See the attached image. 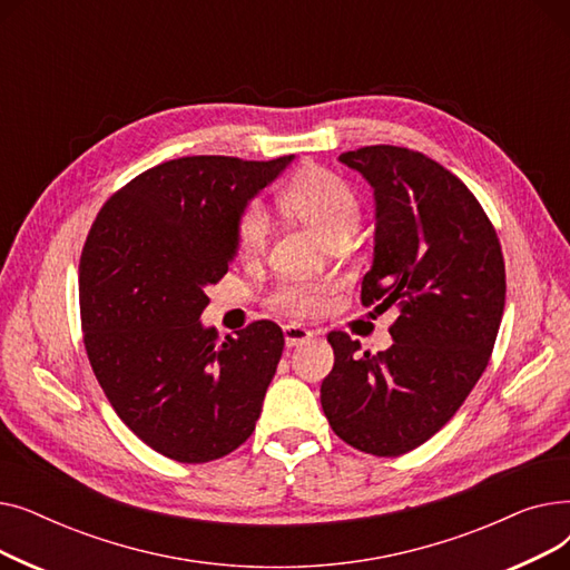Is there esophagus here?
<instances>
[{
	"label": "esophagus",
	"instance_id": "34e87169",
	"mask_svg": "<svg viewBox=\"0 0 570 570\" xmlns=\"http://www.w3.org/2000/svg\"><path fill=\"white\" fill-rule=\"evenodd\" d=\"M312 337H314V333L307 331V327H303V325H295V323L284 325V342H286L288 348L303 344V342H307Z\"/></svg>",
	"mask_w": 570,
	"mask_h": 570
}]
</instances>
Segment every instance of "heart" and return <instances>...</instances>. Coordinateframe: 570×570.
<instances>
[{"label":"heart","instance_id":"heart-1","mask_svg":"<svg viewBox=\"0 0 570 570\" xmlns=\"http://www.w3.org/2000/svg\"><path fill=\"white\" fill-rule=\"evenodd\" d=\"M279 203L293 217L309 224L323 239L333 243L348 235L357 224V196L344 177L323 166H307L295 173L279 191ZM237 252L254 258L265 252L269 237V217L258 198L237 209L233 222ZM333 284L325 282H286L269 293V305L297 316L323 312Z\"/></svg>","mask_w":570,"mask_h":570}]
</instances>
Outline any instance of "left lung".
Listing matches in <instances>:
<instances>
[{"label": "left lung", "mask_w": 570, "mask_h": 570, "mask_svg": "<svg viewBox=\"0 0 570 570\" xmlns=\"http://www.w3.org/2000/svg\"><path fill=\"white\" fill-rule=\"evenodd\" d=\"M374 187V263L361 303L400 316L395 344L357 353L327 333L333 372L321 406L333 432L363 453L397 458L434 436L485 372L505 303L497 230L458 175L423 153L367 145L340 155Z\"/></svg>", "instance_id": "obj_1"}]
</instances>
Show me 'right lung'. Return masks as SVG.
Segmentation results:
<instances>
[{"mask_svg":"<svg viewBox=\"0 0 570 570\" xmlns=\"http://www.w3.org/2000/svg\"><path fill=\"white\" fill-rule=\"evenodd\" d=\"M293 157H183L115 191L87 233L78 267L89 365L122 423L185 464L243 445L284 351L282 327L254 321L219 342L203 327L207 284L228 273L237 209Z\"/></svg>","mask_w":570,"mask_h":570,"instance_id":"right-lung-1","label":"right lung"}]
</instances>
